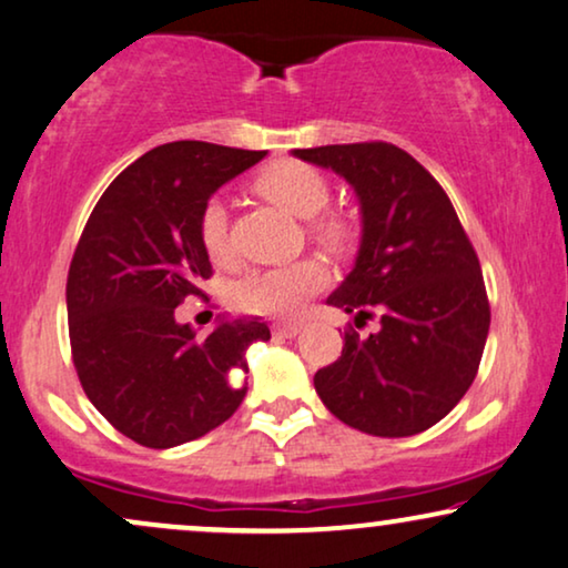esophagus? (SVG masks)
Returning a JSON list of instances; mask_svg holds the SVG:
<instances>
[{
	"mask_svg": "<svg viewBox=\"0 0 568 568\" xmlns=\"http://www.w3.org/2000/svg\"><path fill=\"white\" fill-rule=\"evenodd\" d=\"M302 331L300 323H276L274 326V336L278 338H294Z\"/></svg>",
	"mask_w": 568,
	"mask_h": 568,
	"instance_id": "1",
	"label": "esophagus"
}]
</instances>
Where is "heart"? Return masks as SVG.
<instances>
[{"instance_id":"obj_1","label":"heart","mask_w":568,"mask_h":568,"mask_svg":"<svg viewBox=\"0 0 568 568\" xmlns=\"http://www.w3.org/2000/svg\"><path fill=\"white\" fill-rule=\"evenodd\" d=\"M255 193L278 209L307 221V234L334 261H347L357 250L355 224L342 213H323L331 201V185L318 169L302 161H276L255 180ZM197 240L213 263H232L234 242L230 211L221 197H211L197 213ZM328 274L318 261H297L278 268H253L232 284V300L240 311L268 318H294L305 302L326 290Z\"/></svg>"}]
</instances>
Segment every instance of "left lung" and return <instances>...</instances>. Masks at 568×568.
Here are the masks:
<instances>
[{
  "mask_svg": "<svg viewBox=\"0 0 568 568\" xmlns=\"http://www.w3.org/2000/svg\"><path fill=\"white\" fill-rule=\"evenodd\" d=\"M294 156L355 187L363 213L355 268L326 300L378 313L381 328L344 331L342 357L315 373V392L349 428L404 438L433 428L473 386L490 305L480 261L433 174L392 143L321 145Z\"/></svg>",
  "mask_w": 568,
  "mask_h": 568,
  "instance_id": "left-lung-1",
  "label": "left lung"
}]
</instances>
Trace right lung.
I'll return each instance as SVG.
<instances>
[{
	"label": "right lung",
	"mask_w": 568,
	"mask_h": 568,
	"mask_svg": "<svg viewBox=\"0 0 568 568\" xmlns=\"http://www.w3.org/2000/svg\"><path fill=\"white\" fill-rule=\"evenodd\" d=\"M266 151L176 140L140 156L99 197L68 274L70 347L80 386L122 436L172 448L230 419L245 399L232 371L268 342L261 318L201 338L174 311L211 261L197 240L203 203Z\"/></svg>",
	"instance_id": "obj_1"
}]
</instances>
